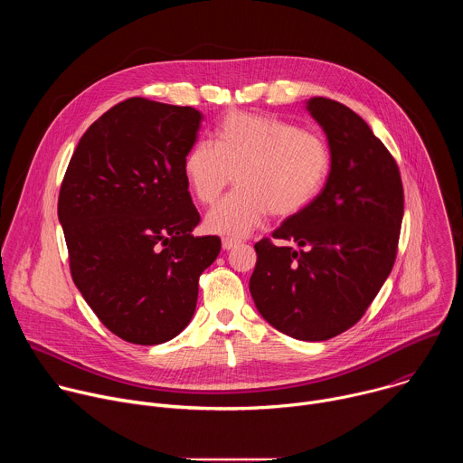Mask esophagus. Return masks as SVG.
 Listing matches in <instances>:
<instances>
[{
    "label": "esophagus",
    "instance_id": "34e87169",
    "mask_svg": "<svg viewBox=\"0 0 463 463\" xmlns=\"http://www.w3.org/2000/svg\"><path fill=\"white\" fill-rule=\"evenodd\" d=\"M238 243H240V241H238V240H232V238H223V240H222V247H223V250H231V249H234Z\"/></svg>",
    "mask_w": 463,
    "mask_h": 463
}]
</instances>
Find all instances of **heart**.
I'll return each instance as SVG.
<instances>
[{
  "mask_svg": "<svg viewBox=\"0 0 463 463\" xmlns=\"http://www.w3.org/2000/svg\"><path fill=\"white\" fill-rule=\"evenodd\" d=\"M332 156L322 137L286 120L231 111L216 128L214 145L195 141L183 170L194 197L214 203L232 183L238 188L216 203L205 227L211 232L241 238L268 213L286 218L309 203L324 184Z\"/></svg>",
  "mask_w": 463,
  "mask_h": 463,
  "instance_id": "heart-1",
  "label": "heart"
}]
</instances>
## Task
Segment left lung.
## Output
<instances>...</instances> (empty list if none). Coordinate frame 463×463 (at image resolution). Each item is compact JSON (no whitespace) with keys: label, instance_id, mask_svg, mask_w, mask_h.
Segmentation results:
<instances>
[{"label":"left lung","instance_id":"left-lung-1","mask_svg":"<svg viewBox=\"0 0 463 463\" xmlns=\"http://www.w3.org/2000/svg\"><path fill=\"white\" fill-rule=\"evenodd\" d=\"M327 137L332 166L322 192L254 249L249 289L256 309L298 341L352 327L388 279L403 222L400 168L370 126L345 104L306 102Z\"/></svg>","mask_w":463,"mask_h":463}]
</instances>
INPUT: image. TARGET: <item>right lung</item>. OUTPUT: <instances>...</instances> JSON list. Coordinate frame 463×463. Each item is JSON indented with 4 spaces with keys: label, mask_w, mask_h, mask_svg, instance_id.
I'll return each mask as SVG.
<instances>
[{
    "label": "right lung",
    "mask_w": 463,
    "mask_h": 463,
    "mask_svg": "<svg viewBox=\"0 0 463 463\" xmlns=\"http://www.w3.org/2000/svg\"><path fill=\"white\" fill-rule=\"evenodd\" d=\"M203 115L128 99L82 136L58 195L71 277L111 334L161 345L192 320L197 280L218 258L200 223L183 163Z\"/></svg>",
    "instance_id": "right-lung-1"
}]
</instances>
